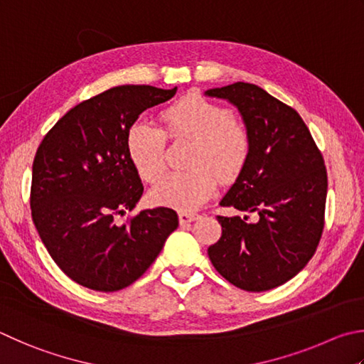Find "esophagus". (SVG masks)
Masks as SVG:
<instances>
[{
  "label": "esophagus",
  "mask_w": 364,
  "mask_h": 364,
  "mask_svg": "<svg viewBox=\"0 0 364 364\" xmlns=\"http://www.w3.org/2000/svg\"><path fill=\"white\" fill-rule=\"evenodd\" d=\"M180 223L181 224H184V223H191V221H194V220H197V218H199V215L197 213H191V211H181L180 215Z\"/></svg>",
  "instance_id": "esophagus-1"
}]
</instances>
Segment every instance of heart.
<instances>
[{"mask_svg":"<svg viewBox=\"0 0 364 364\" xmlns=\"http://www.w3.org/2000/svg\"><path fill=\"white\" fill-rule=\"evenodd\" d=\"M165 132L146 121L132 125L127 134V154L144 181L159 180L167 165V141L194 140L188 164L189 170L171 171L151 189L157 205L191 210L207 202L223 180H234L245 167L251 149L247 125L226 108L199 95H188L162 113Z\"/></svg>","mask_w":364,"mask_h":364,"instance_id":"obj_1","label":"heart"}]
</instances>
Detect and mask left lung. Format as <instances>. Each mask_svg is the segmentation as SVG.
Segmentation results:
<instances>
[{
	"label": "left lung",
	"mask_w": 364,
	"mask_h": 364,
	"mask_svg": "<svg viewBox=\"0 0 364 364\" xmlns=\"http://www.w3.org/2000/svg\"><path fill=\"white\" fill-rule=\"evenodd\" d=\"M205 95L234 105L251 138L245 167L220 202L245 215L218 216L223 234L208 247V257L234 287L267 291L299 274L318 247L325 162L302 117L264 89L234 82Z\"/></svg>",
	"instance_id": "left-lung-1"
}]
</instances>
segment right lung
Wrapping results in <instances>:
<instances>
[{"instance_id": "right-lung-1", "label": "right lung", "mask_w": 364, "mask_h": 364, "mask_svg": "<svg viewBox=\"0 0 364 364\" xmlns=\"http://www.w3.org/2000/svg\"><path fill=\"white\" fill-rule=\"evenodd\" d=\"M173 89L117 85L76 105L39 144L33 161V223L55 264L95 291L129 287L156 261L178 228L175 210H141L129 224L116 216L143 194L127 154V134L143 111Z\"/></svg>"}]
</instances>
